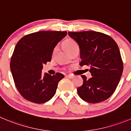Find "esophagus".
I'll return each instance as SVG.
<instances>
[{"label": "esophagus", "mask_w": 131, "mask_h": 131, "mask_svg": "<svg viewBox=\"0 0 131 131\" xmlns=\"http://www.w3.org/2000/svg\"><path fill=\"white\" fill-rule=\"evenodd\" d=\"M67 78H70V79H72V78H74V75H70H70H67Z\"/></svg>", "instance_id": "1"}]
</instances>
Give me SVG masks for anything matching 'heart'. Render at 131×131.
I'll list each match as a JSON object with an SVG mask.
<instances>
[{
    "label": "heart",
    "instance_id": "b5f03b06",
    "mask_svg": "<svg viewBox=\"0 0 131 131\" xmlns=\"http://www.w3.org/2000/svg\"><path fill=\"white\" fill-rule=\"evenodd\" d=\"M63 46H64V48L67 50V52L69 53H70L72 52H73L76 49L79 48V46H78V43L74 40L71 39H68L65 40L63 42ZM57 50V47H55L53 50V53H52L53 56L56 54Z\"/></svg>",
    "mask_w": 131,
    "mask_h": 131
}]
</instances>
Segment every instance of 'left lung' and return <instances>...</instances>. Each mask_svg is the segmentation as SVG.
Masks as SVG:
<instances>
[{
	"instance_id": "1",
	"label": "left lung",
	"mask_w": 131,
	"mask_h": 131,
	"mask_svg": "<svg viewBox=\"0 0 131 131\" xmlns=\"http://www.w3.org/2000/svg\"><path fill=\"white\" fill-rule=\"evenodd\" d=\"M78 44L81 66L90 67L92 77L81 75L83 83L78 88L79 97L92 103L107 100L115 91L123 66L116 42L108 35L94 31L68 32Z\"/></svg>"
}]
</instances>
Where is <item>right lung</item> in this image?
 <instances>
[{
    "mask_svg": "<svg viewBox=\"0 0 131 131\" xmlns=\"http://www.w3.org/2000/svg\"><path fill=\"white\" fill-rule=\"evenodd\" d=\"M67 31H41L21 38L11 58L10 69L15 86L24 98L35 103L49 101L64 75L42 74L43 64L50 61L54 48Z\"/></svg>",
    "mask_w": 131,
    "mask_h": 131,
    "instance_id": "right-lung-1",
    "label": "right lung"
}]
</instances>
